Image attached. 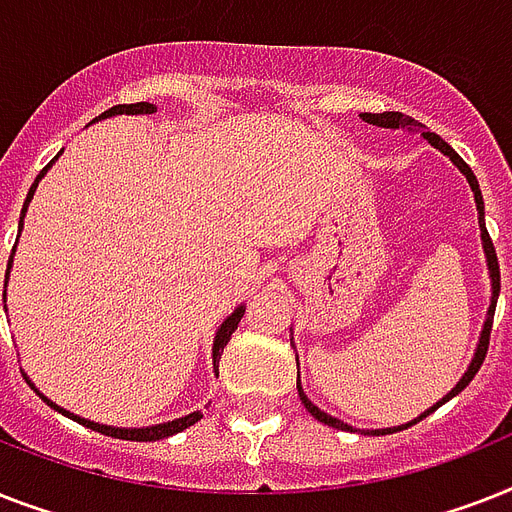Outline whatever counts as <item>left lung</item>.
I'll use <instances>...</instances> for the list:
<instances>
[{
  "instance_id": "8db88e82",
  "label": "left lung",
  "mask_w": 512,
  "mask_h": 512,
  "mask_svg": "<svg viewBox=\"0 0 512 512\" xmlns=\"http://www.w3.org/2000/svg\"><path fill=\"white\" fill-rule=\"evenodd\" d=\"M362 121L365 124H372V126H380V129H404V132H420V137H423L428 145H433L439 153H444L449 158V161L455 163L457 169H460V174H463L465 179H468L470 190H473V200H476V211H478V230H481V245H484V256H486V269H489V280H492V298H489V309H486V320H484V327H481V335H478V343H476V351H473V359H470L468 370L463 372V378L457 380L455 388L449 391L447 396H441L439 402L433 404V407H428L425 412H420L418 418L410 420V423H402V425H391V428H375V431H365L367 436H386V433H396V431H404V428H410V425L420 423L423 418H428L433 410H439L441 404H447L452 396H457L460 391H463L465 386H468L470 380H473V375L478 372V367L484 365V357H486V349H489V333H492V320H494V306H497V296H500V264H497V253H494V245H492V237H489V232H486V224H484V198H481V190H478V179L476 174L470 171L468 163L460 158V155L452 150V147L447 145V142L441 140L439 134L428 132L423 124H418L415 118L410 116H402V113H362ZM290 343H293V338H290ZM296 346V343H293ZM296 365H298V357H296ZM296 388H298V396H301V404H304L306 410L312 412L314 418L320 420V423L330 425V428H338V431H354L349 423H343V420L333 418V415H327L325 410H320L317 404L309 399V396L304 394V386H301V378L296 380Z\"/></svg>"
}]
</instances>
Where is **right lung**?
Wrapping results in <instances>:
<instances>
[{"label":"right lung","instance_id":"right-lung-1","mask_svg":"<svg viewBox=\"0 0 512 512\" xmlns=\"http://www.w3.org/2000/svg\"><path fill=\"white\" fill-rule=\"evenodd\" d=\"M155 105H150V102H134V105H116V108H110L105 110L102 116H97L94 121H102V118H113V116H150V113H155ZM92 121V124H94ZM57 158H52V161L44 166L42 171H39V177L34 179V185H31V190H28L26 195V203H23V211H20V224H18V230H23V216H26L28 211V203L34 200V192L36 187H39V182H42V177L47 174L49 169H52V163H55ZM10 269H12V256L10 261H7V275H4V296H7V280H10ZM4 309H7V304H4ZM243 314H245V306H235V312L227 317V320L222 322V325L216 327V335H214V346H211V357H214V372L219 375V359H222V351L224 346H227V341H230V335L235 333L237 330V322L243 320ZM23 378H26V383L31 388H34L36 394L42 396L44 402L52 407L55 412H60V415H65V418H71L76 420L79 425H84V428H92V431L102 433V436H113V439H124V441H158V439H169V436H174V433L179 431H185V428H190V425L198 423L203 415L200 412H190V415H185V418H177V420H169V423H155V425H145V428H116V425H102V423H94V420H87V418H81V415H73V412L63 410L60 404H55L52 399H47V396L36 388V383L31 378H28L26 372H23Z\"/></svg>","mask_w":512,"mask_h":512}]
</instances>
